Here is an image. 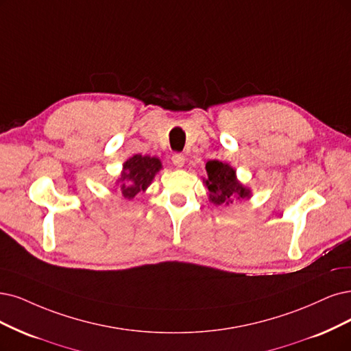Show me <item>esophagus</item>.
<instances>
[{
	"instance_id": "34e87169",
	"label": "esophagus",
	"mask_w": 351,
	"mask_h": 351,
	"mask_svg": "<svg viewBox=\"0 0 351 351\" xmlns=\"http://www.w3.org/2000/svg\"><path fill=\"white\" fill-rule=\"evenodd\" d=\"M172 163L176 166V167H184L185 165V156L180 154V153H176L172 156Z\"/></svg>"
}]
</instances>
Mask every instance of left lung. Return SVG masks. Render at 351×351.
<instances>
[{
  "mask_svg": "<svg viewBox=\"0 0 351 351\" xmlns=\"http://www.w3.org/2000/svg\"><path fill=\"white\" fill-rule=\"evenodd\" d=\"M206 175L204 179L208 189V199L214 205H228L237 199H250L252 189L237 179L236 169L226 162L208 160L205 165Z\"/></svg>",
  "mask_w": 351,
  "mask_h": 351,
  "instance_id": "left-lung-1",
  "label": "left lung"
}]
</instances>
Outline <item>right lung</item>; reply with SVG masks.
Here are the masks:
<instances>
[{"label": "right lung", "mask_w": 351, "mask_h": 351, "mask_svg": "<svg viewBox=\"0 0 351 351\" xmlns=\"http://www.w3.org/2000/svg\"><path fill=\"white\" fill-rule=\"evenodd\" d=\"M162 169V162L156 156L134 154L123 163V171L115 179L117 189L121 191L124 199L132 201L138 192H145Z\"/></svg>", "instance_id": "add662e5"}]
</instances>
